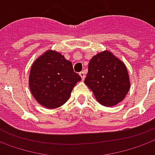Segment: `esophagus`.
<instances>
[{"instance_id":"34e87169","label":"esophagus","mask_w":155,"mask_h":155,"mask_svg":"<svg viewBox=\"0 0 155 155\" xmlns=\"http://www.w3.org/2000/svg\"><path fill=\"white\" fill-rule=\"evenodd\" d=\"M80 76H81V79H82V81H84V78H85V73L84 71H81V73H80Z\"/></svg>"}]
</instances>
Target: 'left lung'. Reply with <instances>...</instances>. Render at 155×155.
<instances>
[{"mask_svg": "<svg viewBox=\"0 0 155 155\" xmlns=\"http://www.w3.org/2000/svg\"><path fill=\"white\" fill-rule=\"evenodd\" d=\"M84 83L102 105L112 107L129 92L130 78L124 63L109 51H103L89 61Z\"/></svg>", "mask_w": 155, "mask_h": 155, "instance_id": "1", "label": "left lung"}]
</instances>
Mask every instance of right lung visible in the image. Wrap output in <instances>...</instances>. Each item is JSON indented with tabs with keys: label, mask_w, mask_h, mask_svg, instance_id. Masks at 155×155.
I'll return each mask as SVG.
<instances>
[{
	"label": "right lung",
	"mask_w": 155,
	"mask_h": 155,
	"mask_svg": "<svg viewBox=\"0 0 155 155\" xmlns=\"http://www.w3.org/2000/svg\"><path fill=\"white\" fill-rule=\"evenodd\" d=\"M81 77L60 52L48 50L31 66L28 86L36 101L46 108H57L68 100Z\"/></svg>",
	"instance_id": "add662e5"
}]
</instances>
